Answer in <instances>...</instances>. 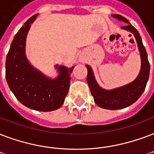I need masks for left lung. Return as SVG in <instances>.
Returning <instances> with one entry per match:
<instances>
[{
  "label": "left lung",
  "instance_id": "8db88e82",
  "mask_svg": "<svg viewBox=\"0 0 154 154\" xmlns=\"http://www.w3.org/2000/svg\"><path fill=\"white\" fill-rule=\"evenodd\" d=\"M112 17L117 18L120 21L126 22L127 25L122 26V28L133 33L135 36L137 42L138 49L140 54V58H141V68L139 75L133 82L128 83L127 85L121 88H116L114 90L108 91L100 88V86L97 84L91 66L86 65V67L88 68L87 81L90 88L91 93L93 96L95 103L102 108L116 110V109L126 108L135 103L140 98L143 91H145L149 79V63L148 60L147 53L137 29L132 26L125 17H124L120 14H115L112 15Z\"/></svg>",
  "mask_w": 154,
  "mask_h": 154
}]
</instances>
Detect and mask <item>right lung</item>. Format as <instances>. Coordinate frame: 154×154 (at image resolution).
I'll return each instance as SVG.
<instances>
[{"mask_svg": "<svg viewBox=\"0 0 154 154\" xmlns=\"http://www.w3.org/2000/svg\"><path fill=\"white\" fill-rule=\"evenodd\" d=\"M36 16L27 20L14 37L6 57L5 77L10 90L22 104L34 110L51 112L63 105L74 67L56 65L59 75L51 79L29 63L25 54L26 38Z\"/></svg>", "mask_w": 154, "mask_h": 154, "instance_id": "right-lung-1", "label": "right lung"}]
</instances>
